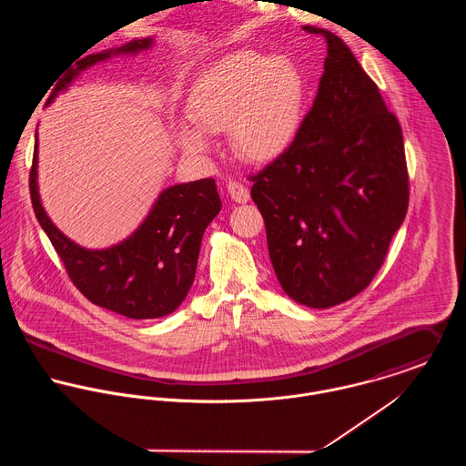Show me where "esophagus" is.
I'll list each match as a JSON object with an SVG mask.
<instances>
[{
  "instance_id": "34e87169",
  "label": "esophagus",
  "mask_w": 466,
  "mask_h": 466,
  "mask_svg": "<svg viewBox=\"0 0 466 466\" xmlns=\"http://www.w3.org/2000/svg\"><path fill=\"white\" fill-rule=\"evenodd\" d=\"M228 194H229L231 199L235 200V202H238V204H246L248 200L251 199L249 190H248L244 185L237 183V181H231V183L228 185Z\"/></svg>"
}]
</instances>
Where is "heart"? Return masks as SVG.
Listing matches in <instances>:
<instances>
[{
    "instance_id": "b5f03b06",
    "label": "heart",
    "mask_w": 466,
    "mask_h": 466,
    "mask_svg": "<svg viewBox=\"0 0 466 466\" xmlns=\"http://www.w3.org/2000/svg\"><path fill=\"white\" fill-rule=\"evenodd\" d=\"M305 80L289 61L238 52L208 69L188 100L196 127L179 126L176 136L188 152H206V134L229 131L231 145L248 161L281 157L299 133Z\"/></svg>"
}]
</instances>
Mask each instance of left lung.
<instances>
[{"instance_id": "1", "label": "left lung", "mask_w": 466, "mask_h": 466, "mask_svg": "<svg viewBox=\"0 0 466 466\" xmlns=\"http://www.w3.org/2000/svg\"><path fill=\"white\" fill-rule=\"evenodd\" d=\"M312 109L290 148L253 179L270 264L285 294L330 309L364 290L409 204L399 120L330 30Z\"/></svg>"}]
</instances>
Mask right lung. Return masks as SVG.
I'll return each mask as SVG.
<instances>
[{
	"label": "right lung",
	"instance_id": "1",
	"mask_svg": "<svg viewBox=\"0 0 466 466\" xmlns=\"http://www.w3.org/2000/svg\"><path fill=\"white\" fill-rule=\"evenodd\" d=\"M154 43V35H150L86 56L67 69L48 104L67 91L87 67L118 56L134 57L148 52ZM37 163L39 139L35 131L30 198L41 228L76 289L91 303L131 319H157L177 310L196 279L202 235L222 208L215 179L206 177L161 190L129 237L109 248L89 249L71 240L48 217L39 196Z\"/></svg>",
	"mask_w": 466,
	"mask_h": 466
}]
</instances>
